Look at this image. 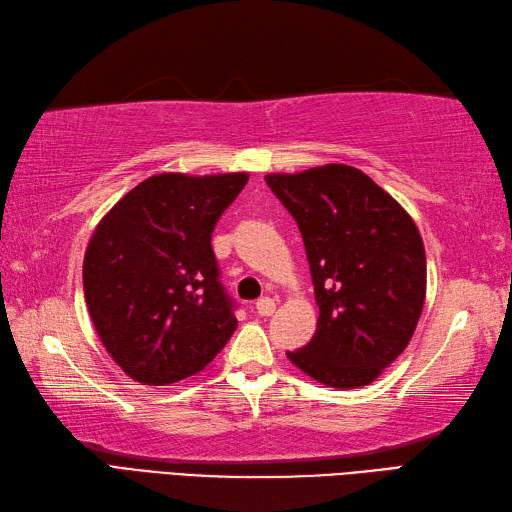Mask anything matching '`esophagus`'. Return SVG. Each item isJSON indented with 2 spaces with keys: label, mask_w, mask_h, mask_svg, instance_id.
<instances>
[{
  "label": "esophagus",
  "mask_w": 512,
  "mask_h": 512,
  "mask_svg": "<svg viewBox=\"0 0 512 512\" xmlns=\"http://www.w3.org/2000/svg\"><path fill=\"white\" fill-rule=\"evenodd\" d=\"M274 311H276V302L271 300V298H260V300L256 302V313H258V315L269 317V315H274Z\"/></svg>",
  "instance_id": "34e87169"
}]
</instances>
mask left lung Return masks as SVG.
Listing matches in <instances>:
<instances>
[{
  "label": "left lung",
  "instance_id": "obj_1",
  "mask_svg": "<svg viewBox=\"0 0 512 512\" xmlns=\"http://www.w3.org/2000/svg\"><path fill=\"white\" fill-rule=\"evenodd\" d=\"M267 186L298 223L309 258L315 335L289 361L317 383L370 385L410 344L427 293L414 219L355 166L269 173Z\"/></svg>",
  "mask_w": 512,
  "mask_h": 512
}]
</instances>
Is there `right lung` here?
Segmentation results:
<instances>
[{
    "label": "right lung",
    "mask_w": 512,
    "mask_h": 512,
    "mask_svg": "<svg viewBox=\"0 0 512 512\" xmlns=\"http://www.w3.org/2000/svg\"><path fill=\"white\" fill-rule=\"evenodd\" d=\"M249 173H160L96 225L83 260L85 302L127 377L168 385L201 372L236 328L210 236Z\"/></svg>",
    "instance_id": "add662e5"
}]
</instances>
